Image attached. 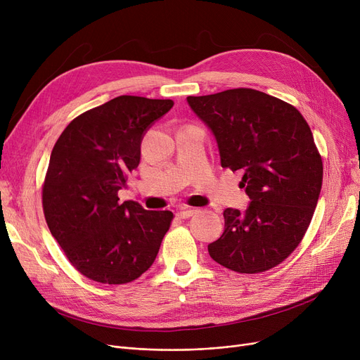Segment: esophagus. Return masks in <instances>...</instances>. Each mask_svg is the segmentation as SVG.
I'll return each instance as SVG.
<instances>
[{"mask_svg":"<svg viewBox=\"0 0 360 360\" xmlns=\"http://www.w3.org/2000/svg\"><path fill=\"white\" fill-rule=\"evenodd\" d=\"M195 213H197V210H195V209H191V207H182V209L178 210L176 216L181 217V219H188V217L194 216Z\"/></svg>","mask_w":360,"mask_h":360,"instance_id":"1","label":"esophagus"}]
</instances>
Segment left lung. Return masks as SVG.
Here are the masks:
<instances>
[{
	"label": "left lung",
	"instance_id": "obj_1",
	"mask_svg": "<svg viewBox=\"0 0 360 360\" xmlns=\"http://www.w3.org/2000/svg\"><path fill=\"white\" fill-rule=\"evenodd\" d=\"M188 105L217 141L220 163L242 170L251 202L226 209L224 232L210 257L236 273L254 274L285 261L304 238L323 185V160L300 112L267 93L231 89L188 96Z\"/></svg>",
	"mask_w": 360,
	"mask_h": 360
}]
</instances>
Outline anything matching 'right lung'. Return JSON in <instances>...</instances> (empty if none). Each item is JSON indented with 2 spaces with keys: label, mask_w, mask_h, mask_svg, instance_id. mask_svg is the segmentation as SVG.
<instances>
[{
  "label": "right lung",
  "mask_w": 360,
  "mask_h": 360,
  "mask_svg": "<svg viewBox=\"0 0 360 360\" xmlns=\"http://www.w3.org/2000/svg\"><path fill=\"white\" fill-rule=\"evenodd\" d=\"M170 99L118 96L72 120L56 140L42 188L48 228L83 276L105 285L139 278L155 262L174 213L120 202L147 129Z\"/></svg>",
  "instance_id": "right-lung-1"
}]
</instances>
